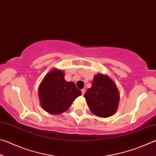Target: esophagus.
Wrapping results in <instances>:
<instances>
[{
    "instance_id": "1",
    "label": "esophagus",
    "mask_w": 156,
    "mask_h": 156,
    "mask_svg": "<svg viewBox=\"0 0 156 156\" xmlns=\"http://www.w3.org/2000/svg\"><path fill=\"white\" fill-rule=\"evenodd\" d=\"M81 91H82V94L84 95V93H85V91H86V89H82V90H81Z\"/></svg>"
}]
</instances>
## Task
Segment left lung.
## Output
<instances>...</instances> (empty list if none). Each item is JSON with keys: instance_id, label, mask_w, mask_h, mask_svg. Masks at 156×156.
I'll return each mask as SVG.
<instances>
[{"instance_id": "left-lung-1", "label": "left lung", "mask_w": 156, "mask_h": 156, "mask_svg": "<svg viewBox=\"0 0 156 156\" xmlns=\"http://www.w3.org/2000/svg\"><path fill=\"white\" fill-rule=\"evenodd\" d=\"M89 109L97 116L107 118L114 114L120 100L117 86L109 76L97 74L91 87L84 95Z\"/></svg>"}]
</instances>
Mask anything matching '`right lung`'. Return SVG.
I'll use <instances>...</instances> for the list:
<instances>
[{"mask_svg":"<svg viewBox=\"0 0 156 156\" xmlns=\"http://www.w3.org/2000/svg\"><path fill=\"white\" fill-rule=\"evenodd\" d=\"M64 77L62 71L54 69L47 73L39 87L41 107L51 114L65 112L82 94L73 82L66 81Z\"/></svg>","mask_w":156,"mask_h":156,"instance_id":"add662e5","label":"right lung"}]
</instances>
